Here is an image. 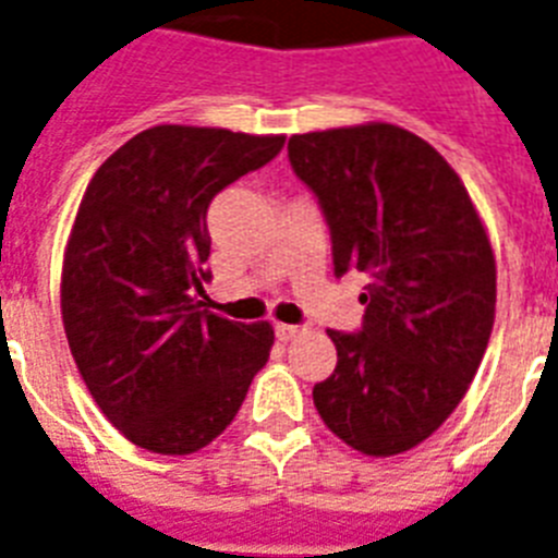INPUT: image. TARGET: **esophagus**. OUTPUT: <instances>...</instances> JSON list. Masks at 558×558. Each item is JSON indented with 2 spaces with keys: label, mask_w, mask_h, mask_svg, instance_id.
Listing matches in <instances>:
<instances>
[{
  "label": "esophagus",
  "mask_w": 558,
  "mask_h": 558,
  "mask_svg": "<svg viewBox=\"0 0 558 558\" xmlns=\"http://www.w3.org/2000/svg\"><path fill=\"white\" fill-rule=\"evenodd\" d=\"M302 333H305V328H302V325H282V322L276 325V336H279L282 342H290V339H296V336H302Z\"/></svg>",
  "instance_id": "1"
}]
</instances>
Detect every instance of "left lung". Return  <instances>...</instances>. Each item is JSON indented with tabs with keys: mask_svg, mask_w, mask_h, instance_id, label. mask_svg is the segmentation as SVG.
Instances as JSON below:
<instances>
[{
	"mask_svg": "<svg viewBox=\"0 0 558 558\" xmlns=\"http://www.w3.org/2000/svg\"><path fill=\"white\" fill-rule=\"evenodd\" d=\"M290 168L319 199L333 274H362V328L328 330L336 371L313 388L353 450L416 448L476 376L496 313V259L476 207L434 147L396 124L299 133Z\"/></svg>",
	"mask_w": 558,
	"mask_h": 558,
	"instance_id": "left-lung-1",
	"label": "left lung"
}]
</instances>
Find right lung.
Wrapping results in <instances>:
<instances>
[{
    "label": "right lung",
    "instance_id": "add662e5",
    "mask_svg": "<svg viewBox=\"0 0 558 558\" xmlns=\"http://www.w3.org/2000/svg\"><path fill=\"white\" fill-rule=\"evenodd\" d=\"M284 136L156 124L96 170L62 265V322L87 390L124 439L165 456L233 422L274 344L268 322L205 311L207 207Z\"/></svg>",
    "mask_w": 558,
    "mask_h": 558
}]
</instances>
